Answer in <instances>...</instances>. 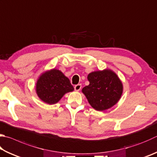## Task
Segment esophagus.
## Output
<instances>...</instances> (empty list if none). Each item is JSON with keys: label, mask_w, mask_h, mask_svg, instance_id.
<instances>
[{"label": "esophagus", "mask_w": 157, "mask_h": 157, "mask_svg": "<svg viewBox=\"0 0 157 157\" xmlns=\"http://www.w3.org/2000/svg\"><path fill=\"white\" fill-rule=\"evenodd\" d=\"M81 88H82V85L79 84H77V85H75V86H74V88H75V90L76 91H79V90L81 89Z\"/></svg>", "instance_id": "1"}]
</instances>
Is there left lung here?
I'll use <instances>...</instances> for the list:
<instances>
[{
  "label": "left lung",
  "mask_w": 157,
  "mask_h": 157,
  "mask_svg": "<svg viewBox=\"0 0 157 157\" xmlns=\"http://www.w3.org/2000/svg\"><path fill=\"white\" fill-rule=\"evenodd\" d=\"M90 84L82 89L90 106L95 110L108 109L117 103L123 86L117 75L110 70L95 71L88 75Z\"/></svg>",
  "instance_id": "left-lung-1"
}]
</instances>
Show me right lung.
<instances>
[{
  "label": "right lung",
  "instance_id": "obj_1",
  "mask_svg": "<svg viewBox=\"0 0 157 157\" xmlns=\"http://www.w3.org/2000/svg\"><path fill=\"white\" fill-rule=\"evenodd\" d=\"M74 90L70 80L60 71L52 69L40 77L36 93L40 99L49 104L59 101L65 93Z\"/></svg>",
  "mask_w": 157,
  "mask_h": 157
}]
</instances>
